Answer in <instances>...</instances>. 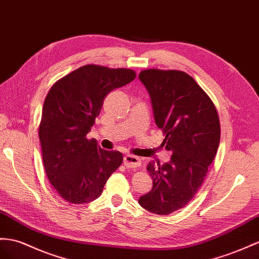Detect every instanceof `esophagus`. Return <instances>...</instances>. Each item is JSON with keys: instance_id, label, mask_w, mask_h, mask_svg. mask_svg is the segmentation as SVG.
I'll use <instances>...</instances> for the list:
<instances>
[{"instance_id": "34e87169", "label": "esophagus", "mask_w": 259, "mask_h": 259, "mask_svg": "<svg viewBox=\"0 0 259 259\" xmlns=\"http://www.w3.org/2000/svg\"><path fill=\"white\" fill-rule=\"evenodd\" d=\"M123 164L125 165V167H128V168H137L141 165V161L138 156H135L132 154H127L123 158Z\"/></svg>"}]
</instances>
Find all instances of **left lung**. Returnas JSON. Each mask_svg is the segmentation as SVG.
<instances>
[{"label": "left lung", "instance_id": "left-lung-1", "mask_svg": "<svg viewBox=\"0 0 259 259\" xmlns=\"http://www.w3.org/2000/svg\"><path fill=\"white\" fill-rule=\"evenodd\" d=\"M139 78L148 90L155 123L171 152L168 163L148 164L153 187L139 199L142 208L167 215L184 208L202 185L220 143L214 104L187 73L150 69Z\"/></svg>", "mask_w": 259, "mask_h": 259}]
</instances>
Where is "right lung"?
Instances as JSON below:
<instances>
[{
  "label": "right lung",
  "instance_id": "right-lung-1",
  "mask_svg": "<svg viewBox=\"0 0 259 259\" xmlns=\"http://www.w3.org/2000/svg\"><path fill=\"white\" fill-rule=\"evenodd\" d=\"M136 78L129 69L81 66L57 81L46 96L39 140L46 174L64 200L86 203L102 195L122 154L98 147L86 135L108 93Z\"/></svg>",
  "mask_w": 259,
  "mask_h": 259
}]
</instances>
